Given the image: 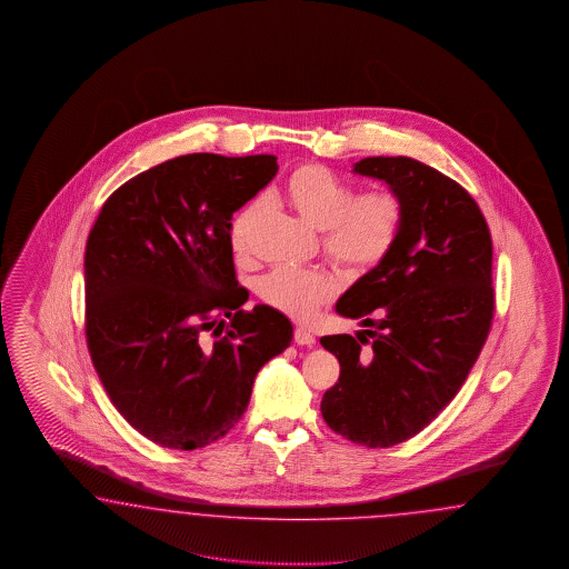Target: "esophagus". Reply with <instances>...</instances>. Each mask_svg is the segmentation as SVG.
Here are the masks:
<instances>
[{"instance_id":"esophagus-1","label":"esophagus","mask_w":569,"mask_h":569,"mask_svg":"<svg viewBox=\"0 0 569 569\" xmlns=\"http://www.w3.org/2000/svg\"><path fill=\"white\" fill-rule=\"evenodd\" d=\"M293 340H296V345L300 346L315 345V336H312V331H309L307 328L293 329Z\"/></svg>"}]
</instances>
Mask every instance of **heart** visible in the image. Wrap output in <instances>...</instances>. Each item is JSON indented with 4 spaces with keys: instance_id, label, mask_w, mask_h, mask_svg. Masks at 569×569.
I'll return each instance as SVG.
<instances>
[{
    "instance_id": "1",
    "label": "heart",
    "mask_w": 569,
    "mask_h": 569,
    "mask_svg": "<svg viewBox=\"0 0 569 569\" xmlns=\"http://www.w3.org/2000/svg\"><path fill=\"white\" fill-rule=\"evenodd\" d=\"M288 204L321 229L323 254L346 273L362 276L388 259L405 227V202L386 188L355 193V188L323 164H300L283 186ZM254 200L241 208L229 229L236 254L248 252L250 229L259 214ZM338 292V281L326 269L279 267L259 281L260 298L293 319L307 321Z\"/></svg>"
}]
</instances>
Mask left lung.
Masks as SVG:
<instances>
[{"label":"left lung","mask_w":569,"mask_h":569,"mask_svg":"<svg viewBox=\"0 0 569 569\" xmlns=\"http://www.w3.org/2000/svg\"><path fill=\"white\" fill-rule=\"evenodd\" d=\"M355 172L397 191L405 227L395 252L336 305L365 329L321 338L340 361L321 413L346 440L388 448L430 426L482 352L495 315L492 238L469 191L419 160L373 156Z\"/></svg>","instance_id":"8db88e82"}]
</instances>
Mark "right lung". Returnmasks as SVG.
<instances>
[{"label":"right lung","instance_id":"add662e5","mask_svg":"<svg viewBox=\"0 0 569 569\" xmlns=\"http://www.w3.org/2000/svg\"><path fill=\"white\" fill-rule=\"evenodd\" d=\"M279 167L271 154H188L139 172L106 202L86 246L89 357L117 411L174 450L223 438L290 319L241 309L231 217Z\"/></svg>","mask_w":569,"mask_h":569}]
</instances>
